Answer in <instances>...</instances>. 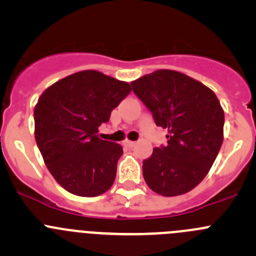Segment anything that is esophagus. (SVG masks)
I'll use <instances>...</instances> for the list:
<instances>
[{
	"instance_id": "esophagus-1",
	"label": "esophagus",
	"mask_w": 256,
	"mask_h": 256,
	"mask_svg": "<svg viewBox=\"0 0 256 256\" xmlns=\"http://www.w3.org/2000/svg\"><path fill=\"white\" fill-rule=\"evenodd\" d=\"M124 144H125V146H128V147H134L136 144L135 141H130V140H126Z\"/></svg>"
}]
</instances>
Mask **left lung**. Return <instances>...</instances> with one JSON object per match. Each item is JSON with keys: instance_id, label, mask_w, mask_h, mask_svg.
<instances>
[{"instance_id": "obj_1", "label": "left lung", "mask_w": 256, "mask_h": 256, "mask_svg": "<svg viewBox=\"0 0 256 256\" xmlns=\"http://www.w3.org/2000/svg\"><path fill=\"white\" fill-rule=\"evenodd\" d=\"M167 144L154 147L142 162L147 186L164 197L184 194L207 176L223 144L224 112L204 84L186 74L161 69L131 82Z\"/></svg>"}]
</instances>
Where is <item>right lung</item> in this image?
I'll list each match as a JSON object with an SVG mask.
<instances>
[{
  "label": "right lung",
  "mask_w": 256,
  "mask_h": 256,
  "mask_svg": "<svg viewBox=\"0 0 256 256\" xmlns=\"http://www.w3.org/2000/svg\"><path fill=\"white\" fill-rule=\"evenodd\" d=\"M128 82L84 70L44 90L34 108V136L56 182L80 197L110 190L122 147L98 135L102 124L130 94Z\"/></svg>",
  "instance_id": "right-lung-1"
}]
</instances>
